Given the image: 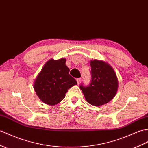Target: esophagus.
<instances>
[{"mask_svg": "<svg viewBox=\"0 0 148 148\" xmlns=\"http://www.w3.org/2000/svg\"><path fill=\"white\" fill-rule=\"evenodd\" d=\"M76 81H77V83L79 84L80 82H81V78H77V79H76Z\"/></svg>", "mask_w": 148, "mask_h": 148, "instance_id": "esophagus-1", "label": "esophagus"}]
</instances>
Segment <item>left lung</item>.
<instances>
[{"instance_id":"obj_1","label":"left lung","mask_w":148,"mask_h":148,"mask_svg":"<svg viewBox=\"0 0 148 148\" xmlns=\"http://www.w3.org/2000/svg\"><path fill=\"white\" fill-rule=\"evenodd\" d=\"M91 81L85 86L79 88L86 101L92 105L100 106L107 103L114 98L118 90V79L113 69L103 61H90Z\"/></svg>"}]
</instances>
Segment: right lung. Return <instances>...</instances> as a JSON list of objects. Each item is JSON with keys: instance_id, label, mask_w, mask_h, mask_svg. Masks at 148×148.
<instances>
[{"instance_id": "add662e5", "label": "right lung", "mask_w": 148, "mask_h": 148, "mask_svg": "<svg viewBox=\"0 0 148 148\" xmlns=\"http://www.w3.org/2000/svg\"><path fill=\"white\" fill-rule=\"evenodd\" d=\"M66 58L50 59L44 65L34 82V90L45 103L55 105L66 97L69 89L77 84L69 74Z\"/></svg>"}]
</instances>
